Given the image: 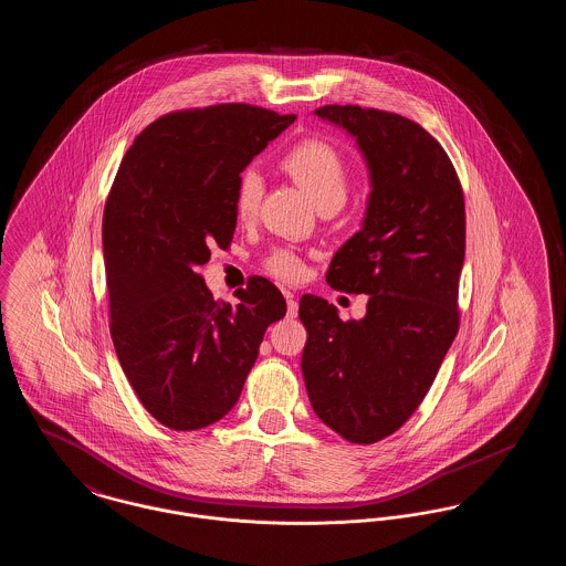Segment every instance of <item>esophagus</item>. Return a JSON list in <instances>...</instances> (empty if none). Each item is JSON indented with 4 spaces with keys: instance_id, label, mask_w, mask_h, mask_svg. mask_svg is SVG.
I'll return each instance as SVG.
<instances>
[{
    "instance_id": "obj_1",
    "label": "esophagus",
    "mask_w": 566,
    "mask_h": 566,
    "mask_svg": "<svg viewBox=\"0 0 566 566\" xmlns=\"http://www.w3.org/2000/svg\"><path fill=\"white\" fill-rule=\"evenodd\" d=\"M286 314H289V318H295L296 314H298V303H296L295 296L286 295Z\"/></svg>"
}]
</instances>
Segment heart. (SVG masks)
Returning <instances> with one entry per match:
<instances>
[{"label":"heart","mask_w":566,"mask_h":566,"mask_svg":"<svg viewBox=\"0 0 566 566\" xmlns=\"http://www.w3.org/2000/svg\"><path fill=\"white\" fill-rule=\"evenodd\" d=\"M280 167L305 190L314 203L339 210L350 190V167L344 155L326 139L310 137L295 144L280 161ZM263 199V178L254 169L240 174L233 192V210L240 220H252L259 214ZM270 270L282 280H298L303 275V261L291 250H275L268 261Z\"/></svg>","instance_id":"obj_1"}]
</instances>
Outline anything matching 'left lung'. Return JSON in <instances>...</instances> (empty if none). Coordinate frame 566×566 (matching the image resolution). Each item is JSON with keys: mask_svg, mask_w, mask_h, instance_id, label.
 I'll return each mask as SVG.
<instances>
[{"mask_svg": "<svg viewBox=\"0 0 566 566\" xmlns=\"http://www.w3.org/2000/svg\"><path fill=\"white\" fill-rule=\"evenodd\" d=\"M316 114L356 139L371 178L363 229L326 282L369 295L360 321L303 295L301 371L316 416L352 443L399 431L422 403L458 333L464 197L448 153L401 114L323 106Z\"/></svg>", "mask_w": 566, "mask_h": 566, "instance_id": "left-lung-1", "label": "left lung"}]
</instances>
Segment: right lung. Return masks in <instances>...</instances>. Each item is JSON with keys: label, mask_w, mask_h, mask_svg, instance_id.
<instances>
[{"label": "right lung", "mask_w": 566, "mask_h": 566, "mask_svg": "<svg viewBox=\"0 0 566 566\" xmlns=\"http://www.w3.org/2000/svg\"><path fill=\"white\" fill-rule=\"evenodd\" d=\"M293 120L248 104L171 112L118 167L102 224L109 335L137 399L167 429L224 418L268 326L286 314L268 277L252 275L231 305L216 301L201 268L233 240L240 174Z\"/></svg>", "instance_id": "add662e5"}]
</instances>
